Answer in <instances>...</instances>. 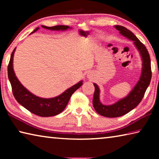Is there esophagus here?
Wrapping results in <instances>:
<instances>
[{"label":"esophagus","mask_w":159,"mask_h":159,"mask_svg":"<svg viewBox=\"0 0 159 159\" xmlns=\"http://www.w3.org/2000/svg\"><path fill=\"white\" fill-rule=\"evenodd\" d=\"M93 74H92L91 73H88V74H87L88 79H89L90 80H91V79H93Z\"/></svg>","instance_id":"esophagus-1"}]
</instances>
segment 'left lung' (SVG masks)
Masks as SVG:
<instances>
[{
    "label": "left lung",
    "instance_id": "8db88e82",
    "mask_svg": "<svg viewBox=\"0 0 159 159\" xmlns=\"http://www.w3.org/2000/svg\"><path fill=\"white\" fill-rule=\"evenodd\" d=\"M114 27L119 31V33L122 36L133 41V44L138 50L142 58V67L140 77L133 90L124 98L119 99L116 103L111 105H105L102 103L99 100V93H100L99 88L96 83L93 84L95 86V93H94L93 101L94 109L99 115L109 118L121 116L135 108L143 98L152 79L149 54L144 45L142 43L133 32L124 26L116 25Z\"/></svg>",
    "mask_w": 159,
    "mask_h": 159
}]
</instances>
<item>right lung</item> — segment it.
Wrapping results in <instances>:
<instances>
[{
    "label": "right lung",
    "mask_w": 159,
    "mask_h": 159,
    "mask_svg": "<svg viewBox=\"0 0 159 159\" xmlns=\"http://www.w3.org/2000/svg\"><path fill=\"white\" fill-rule=\"evenodd\" d=\"M41 26L45 29L52 31H63L71 29L69 26L64 25H57L51 26V27L44 25H42ZM39 29V27H37L31 34L34 33ZM15 49L16 48L13 50L11 57H10V62L7 66V74H8V79L12 86L13 95L16 100L25 109L39 116L49 117L60 114L65 109L72 94L83 85V80H80L76 84L71 86L61 95L55 98H42L35 95L25 87H24V85L16 76L14 69H13V57H14Z\"/></svg>",
    "instance_id": "add662e5"
}]
</instances>
